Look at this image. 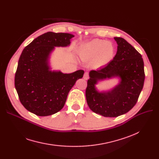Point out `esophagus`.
Masks as SVG:
<instances>
[{"instance_id":"1","label":"esophagus","mask_w":159,"mask_h":159,"mask_svg":"<svg viewBox=\"0 0 159 159\" xmlns=\"http://www.w3.org/2000/svg\"><path fill=\"white\" fill-rule=\"evenodd\" d=\"M84 79L85 80H88V79H89V74H88V73L86 72V73H84Z\"/></svg>"}]
</instances>
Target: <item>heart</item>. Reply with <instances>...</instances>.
<instances>
[{"instance_id": "b5f03b06", "label": "heart", "mask_w": 159, "mask_h": 159, "mask_svg": "<svg viewBox=\"0 0 159 159\" xmlns=\"http://www.w3.org/2000/svg\"><path fill=\"white\" fill-rule=\"evenodd\" d=\"M115 49L112 43L102 39H93L82 48L80 57L82 60L91 61L95 68H102L109 64L115 55Z\"/></svg>"}]
</instances>
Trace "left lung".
<instances>
[{"label":"left lung","instance_id":"8db88e82","mask_svg":"<svg viewBox=\"0 0 159 159\" xmlns=\"http://www.w3.org/2000/svg\"><path fill=\"white\" fill-rule=\"evenodd\" d=\"M117 52L113 60L98 70H91L86 90L90 110L105 117L126 113L137 102L143 88L145 74L142 55L123 38L114 37ZM116 78L119 83L107 91H99L98 83Z\"/></svg>","mask_w":159,"mask_h":159}]
</instances>
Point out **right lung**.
I'll use <instances>...</instances> for the list:
<instances>
[{"instance_id":"add662e5","label":"right lung","mask_w":159,"mask_h":159,"mask_svg":"<svg viewBox=\"0 0 159 159\" xmlns=\"http://www.w3.org/2000/svg\"><path fill=\"white\" fill-rule=\"evenodd\" d=\"M75 35L49 31L33 40L20 56L15 86L20 101L30 112L44 116L64 107L70 89L82 79L84 70L64 73L52 70L50 58L55 47H67Z\"/></svg>"}]
</instances>
